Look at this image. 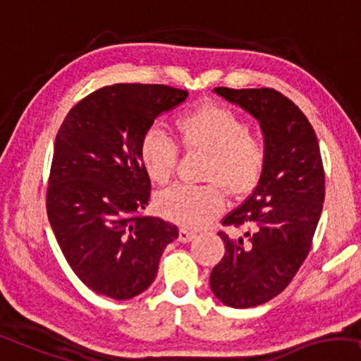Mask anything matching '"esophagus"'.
I'll return each instance as SVG.
<instances>
[{"instance_id":"34e87169","label":"esophagus","mask_w":361,"mask_h":361,"mask_svg":"<svg viewBox=\"0 0 361 361\" xmlns=\"http://www.w3.org/2000/svg\"><path fill=\"white\" fill-rule=\"evenodd\" d=\"M195 237H196V232L188 231V229H185V227H183V229H180V233H178V240L180 242H183V243L191 242Z\"/></svg>"}]
</instances>
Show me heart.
<instances>
[{
	"label": "heart",
	"mask_w": 361,
	"mask_h": 361,
	"mask_svg": "<svg viewBox=\"0 0 361 361\" xmlns=\"http://www.w3.org/2000/svg\"><path fill=\"white\" fill-rule=\"evenodd\" d=\"M175 130L186 152L207 155L202 186L176 185L157 197L160 214L186 227L211 222L224 207V192L233 200L250 195L267 164L265 140L248 130L247 121L227 106L206 103L175 119ZM142 165L157 185L173 178L178 147L164 132L152 129L140 142Z\"/></svg>",
	"instance_id": "obj_1"
}]
</instances>
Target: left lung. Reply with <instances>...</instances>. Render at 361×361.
Masks as SVG:
<instances>
[{"label":"left lung","mask_w":361,"mask_h":361,"mask_svg":"<svg viewBox=\"0 0 361 361\" xmlns=\"http://www.w3.org/2000/svg\"><path fill=\"white\" fill-rule=\"evenodd\" d=\"M260 124L267 147L262 178L224 226L243 227L226 243L209 283L226 306L245 309L278 296L311 250L322 212L326 178L311 123L293 101L271 88H214Z\"/></svg>","instance_id":"obj_1"}]
</instances>
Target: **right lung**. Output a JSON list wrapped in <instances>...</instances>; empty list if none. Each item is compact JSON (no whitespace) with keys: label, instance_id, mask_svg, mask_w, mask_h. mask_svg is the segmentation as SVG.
<instances>
[{"label":"right lung","instance_id":"add662e5","mask_svg":"<svg viewBox=\"0 0 361 361\" xmlns=\"http://www.w3.org/2000/svg\"><path fill=\"white\" fill-rule=\"evenodd\" d=\"M188 91L118 83L75 104L55 137L47 216L68 265L94 293L130 299L154 283L178 227L142 216L150 178L140 142Z\"/></svg>","mask_w":361,"mask_h":361}]
</instances>
